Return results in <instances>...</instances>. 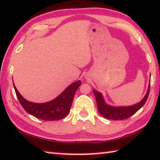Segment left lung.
I'll use <instances>...</instances> for the list:
<instances>
[{"instance_id": "8db88e82", "label": "left lung", "mask_w": 160, "mask_h": 160, "mask_svg": "<svg viewBox=\"0 0 160 160\" xmlns=\"http://www.w3.org/2000/svg\"><path fill=\"white\" fill-rule=\"evenodd\" d=\"M150 88V83L148 87V89L147 94L143 98V100L137 104L128 107H112L107 105L104 102V99L101 93L97 92L94 89L93 90V92H94L96 100H97L98 110L101 113V115L106 119H109V120H121L130 118L131 116L137 112L141 107L143 106L144 104L146 102L148 97Z\"/></svg>"}]
</instances>
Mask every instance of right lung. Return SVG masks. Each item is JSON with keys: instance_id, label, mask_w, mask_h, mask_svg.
<instances>
[{"instance_id": "1", "label": "right lung", "mask_w": 160, "mask_h": 160, "mask_svg": "<svg viewBox=\"0 0 160 160\" xmlns=\"http://www.w3.org/2000/svg\"><path fill=\"white\" fill-rule=\"evenodd\" d=\"M80 85L81 81H77L69 85L54 100L44 103H35L24 99L13 82L17 97L26 111L37 118L48 121L59 120L66 117L70 111L75 93Z\"/></svg>"}]
</instances>
